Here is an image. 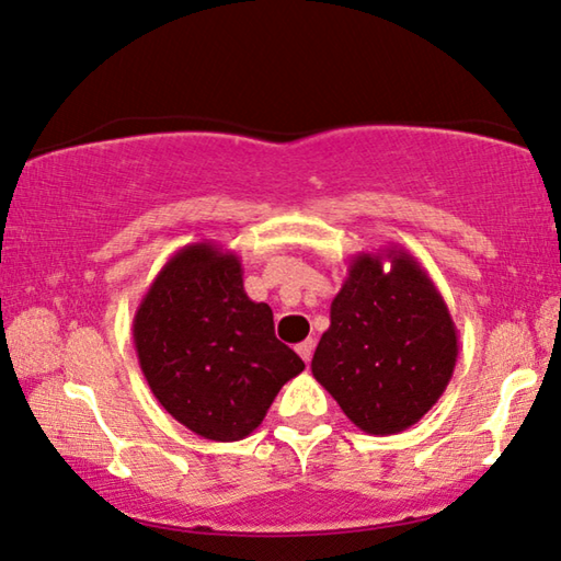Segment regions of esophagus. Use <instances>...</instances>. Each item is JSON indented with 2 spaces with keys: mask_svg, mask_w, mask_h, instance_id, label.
Here are the masks:
<instances>
[{
  "mask_svg": "<svg viewBox=\"0 0 561 561\" xmlns=\"http://www.w3.org/2000/svg\"><path fill=\"white\" fill-rule=\"evenodd\" d=\"M297 354L301 356L304 364H309V360H311V354H314V341H311V339L301 341V344L297 346Z\"/></svg>",
  "mask_w": 561,
  "mask_h": 561,
  "instance_id": "esophagus-1",
  "label": "esophagus"
}]
</instances>
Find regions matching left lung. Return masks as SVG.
I'll return each instance as SVG.
<instances>
[{"mask_svg":"<svg viewBox=\"0 0 561 561\" xmlns=\"http://www.w3.org/2000/svg\"><path fill=\"white\" fill-rule=\"evenodd\" d=\"M455 360L458 329L421 262L398 244L354 254L311 358L348 421L368 435L411 428L438 403Z\"/></svg>","mask_w":561,"mask_h":561,"instance_id":"obj_1","label":"left lung"}]
</instances>
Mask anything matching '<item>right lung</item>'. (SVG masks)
Masks as SVG:
<instances>
[{"instance_id":"obj_1","label":"right lung","mask_w":561,"mask_h":561,"mask_svg":"<svg viewBox=\"0 0 561 561\" xmlns=\"http://www.w3.org/2000/svg\"><path fill=\"white\" fill-rule=\"evenodd\" d=\"M138 364L158 403L207 440H242L304 360L274 336L270 304L252 301L242 262L215 242L170 257L133 317Z\"/></svg>"}]
</instances>
